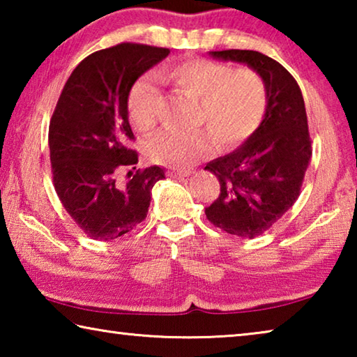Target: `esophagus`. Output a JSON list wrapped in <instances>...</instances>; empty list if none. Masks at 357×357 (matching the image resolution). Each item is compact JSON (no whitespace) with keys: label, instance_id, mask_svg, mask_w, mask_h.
<instances>
[{"label":"esophagus","instance_id":"34e87169","mask_svg":"<svg viewBox=\"0 0 357 357\" xmlns=\"http://www.w3.org/2000/svg\"><path fill=\"white\" fill-rule=\"evenodd\" d=\"M190 173H192L190 168H173V170H168V176L183 178V176H187V174H190Z\"/></svg>","mask_w":357,"mask_h":357}]
</instances>
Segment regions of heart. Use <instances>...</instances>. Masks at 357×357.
I'll list each match as a JSON object with an SVG mask.
<instances>
[{"mask_svg":"<svg viewBox=\"0 0 357 357\" xmlns=\"http://www.w3.org/2000/svg\"><path fill=\"white\" fill-rule=\"evenodd\" d=\"M162 82L198 100L193 123L203 128L165 129L149 138L144 154L155 164L168 167L190 165L211 153L214 143L222 149L249 140L261 128L269 108V88L264 77L250 68L187 58L159 70ZM160 108V89L153 75L134 83L128 112L132 128L148 132L155 126Z\"/></svg>","mask_w":357,"mask_h":357,"instance_id":"obj_1","label":"heart"}]
</instances>
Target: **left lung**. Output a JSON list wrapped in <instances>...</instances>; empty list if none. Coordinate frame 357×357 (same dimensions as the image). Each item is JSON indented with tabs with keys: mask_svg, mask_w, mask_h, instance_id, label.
<instances>
[{
	"mask_svg": "<svg viewBox=\"0 0 357 357\" xmlns=\"http://www.w3.org/2000/svg\"><path fill=\"white\" fill-rule=\"evenodd\" d=\"M215 58L249 64L264 77L269 108L255 135L239 149L204 167L220 193L204 208L206 219L228 234L253 239L293 206L312 155V138L301 88L275 59L253 50L213 52Z\"/></svg>",
	"mask_w": 357,
	"mask_h": 357,
	"instance_id": "left-lung-1",
	"label": "left lung"
}]
</instances>
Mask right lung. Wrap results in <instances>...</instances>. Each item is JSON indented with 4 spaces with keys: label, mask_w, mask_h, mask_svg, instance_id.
<instances>
[{
    "label": "right lung",
    "mask_w": 357,
    "mask_h": 357,
    "mask_svg": "<svg viewBox=\"0 0 357 357\" xmlns=\"http://www.w3.org/2000/svg\"><path fill=\"white\" fill-rule=\"evenodd\" d=\"M170 48L137 42L94 52L66 82L48 128L56 195L78 228L91 239L110 241L146 219L151 189L165 174L140 170L128 118L137 78L162 61ZM129 169L123 180L119 173Z\"/></svg>",
    "instance_id": "add662e5"
}]
</instances>
